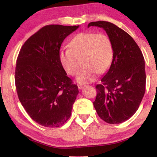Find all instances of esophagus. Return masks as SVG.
I'll use <instances>...</instances> for the list:
<instances>
[{"label":"esophagus","mask_w":157,"mask_h":157,"mask_svg":"<svg viewBox=\"0 0 157 157\" xmlns=\"http://www.w3.org/2000/svg\"><path fill=\"white\" fill-rule=\"evenodd\" d=\"M84 86H85V85L83 84H78V89H82Z\"/></svg>","instance_id":"1"}]
</instances>
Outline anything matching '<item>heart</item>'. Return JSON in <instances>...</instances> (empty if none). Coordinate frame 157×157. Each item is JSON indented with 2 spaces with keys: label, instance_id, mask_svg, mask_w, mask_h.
<instances>
[{
  "label": "heart",
  "instance_id": "1",
  "mask_svg": "<svg viewBox=\"0 0 157 157\" xmlns=\"http://www.w3.org/2000/svg\"><path fill=\"white\" fill-rule=\"evenodd\" d=\"M59 58L66 72L72 76L78 73L82 61L84 66L77 80L80 83L90 82L96 78L98 71L103 73L111 66L113 44L105 34L80 33L71 40L69 49L60 52Z\"/></svg>",
  "mask_w": 157,
  "mask_h": 157
}]
</instances>
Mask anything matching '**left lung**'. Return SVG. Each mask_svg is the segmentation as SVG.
Wrapping results in <instances>:
<instances>
[{
  "label": "left lung",
  "mask_w": 157,
  "mask_h": 157,
  "mask_svg": "<svg viewBox=\"0 0 157 157\" xmlns=\"http://www.w3.org/2000/svg\"><path fill=\"white\" fill-rule=\"evenodd\" d=\"M103 28L110 38L113 58L101 84L96 86L94 106L99 117L109 124H119L134 115L145 92L144 56L135 40L112 23L90 22L88 27Z\"/></svg>",
  "instance_id": "8db88e82"
}]
</instances>
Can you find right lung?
<instances>
[{
	"label": "right lung",
	"instance_id": "right-lung-1",
	"mask_svg": "<svg viewBox=\"0 0 157 157\" xmlns=\"http://www.w3.org/2000/svg\"><path fill=\"white\" fill-rule=\"evenodd\" d=\"M78 27L46 25L19 53L15 71L19 99L32 119L43 126L59 127L71 117L78 90L60 63L59 49Z\"/></svg>",
	"mask_w": 157,
	"mask_h": 157
}]
</instances>
